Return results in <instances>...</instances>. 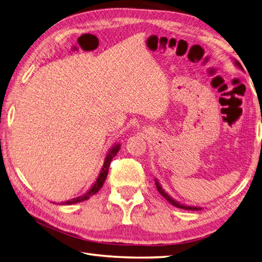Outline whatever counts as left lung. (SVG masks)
Segmentation results:
<instances>
[{"mask_svg": "<svg viewBox=\"0 0 262 262\" xmlns=\"http://www.w3.org/2000/svg\"><path fill=\"white\" fill-rule=\"evenodd\" d=\"M234 65L236 66L237 69H240V70H243L242 69V66H241V64L237 62L236 59H234ZM154 181H155V186H157V189H158V191L162 194V196L168 200V202L171 204V205H173V206H176V207H178V208H181V209H187V210H202L203 208L202 207H197V206H189V205H185V204H181V203H179V202H177L176 199H173L172 198L171 196H169L168 193L165 192V190L164 189L162 188V186L160 185V182H159V180L157 179V178H155L154 179Z\"/></svg>", "mask_w": 262, "mask_h": 262, "instance_id": "8db88e82", "label": "left lung"}]
</instances>
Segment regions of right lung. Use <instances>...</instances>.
Segmentation results:
<instances>
[{"label":"right lung","mask_w":262,"mask_h":262,"mask_svg":"<svg viewBox=\"0 0 262 262\" xmlns=\"http://www.w3.org/2000/svg\"><path fill=\"white\" fill-rule=\"evenodd\" d=\"M119 149H120V144H118V143H115V145H113V147H110L108 149L107 154H105L104 162H103V165H102V168H101V171H100V173H99V176L97 178L96 182L93 183L92 187L89 189L86 192H84L83 194H81V196L76 197V198L66 200V202H62L59 205H73V204H77V203L84 202V200L89 199L91 196H93V194H96L100 190V188L103 186V183L105 181V178H107V174H108V171H109V166H110L111 161H113V159L116 157V154L119 152Z\"/></svg>","instance_id":"add662e5"}]
</instances>
